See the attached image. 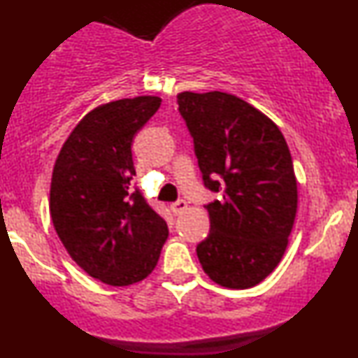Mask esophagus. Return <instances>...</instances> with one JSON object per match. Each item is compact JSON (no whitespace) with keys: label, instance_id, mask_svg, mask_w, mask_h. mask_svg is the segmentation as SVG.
I'll use <instances>...</instances> for the list:
<instances>
[{"label":"esophagus","instance_id":"obj_1","mask_svg":"<svg viewBox=\"0 0 358 358\" xmlns=\"http://www.w3.org/2000/svg\"><path fill=\"white\" fill-rule=\"evenodd\" d=\"M187 207H188V203L185 202V200H176V202L170 205L171 212H173L175 215H180V213H182L183 210H187Z\"/></svg>","mask_w":358,"mask_h":358}]
</instances>
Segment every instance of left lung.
Here are the masks:
<instances>
[{
	"instance_id": "8db88e82",
	"label": "left lung",
	"mask_w": 358,
	"mask_h": 358,
	"mask_svg": "<svg viewBox=\"0 0 358 358\" xmlns=\"http://www.w3.org/2000/svg\"><path fill=\"white\" fill-rule=\"evenodd\" d=\"M176 102L205 188L222 195L205 205L210 232L196 245L200 264L220 286H256L281 261L296 217L286 139L268 116L232 94L182 92Z\"/></svg>"
}]
</instances>
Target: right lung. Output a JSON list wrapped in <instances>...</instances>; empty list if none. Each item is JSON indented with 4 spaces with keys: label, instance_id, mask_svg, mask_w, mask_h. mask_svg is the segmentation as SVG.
Returning <instances> with one entry per match:
<instances>
[{
    "label": "right lung",
    "instance_id": "1",
    "mask_svg": "<svg viewBox=\"0 0 358 358\" xmlns=\"http://www.w3.org/2000/svg\"><path fill=\"white\" fill-rule=\"evenodd\" d=\"M159 104V97L141 96L90 110L53 166V227L73 261L110 286L134 285L151 274L168 239L165 219L131 183L133 138Z\"/></svg>",
    "mask_w": 358,
    "mask_h": 358
}]
</instances>
